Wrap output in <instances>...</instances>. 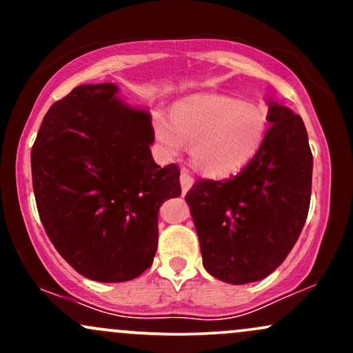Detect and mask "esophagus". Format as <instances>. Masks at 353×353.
<instances>
[{"label": "esophagus", "mask_w": 353, "mask_h": 353, "mask_svg": "<svg viewBox=\"0 0 353 353\" xmlns=\"http://www.w3.org/2000/svg\"><path fill=\"white\" fill-rule=\"evenodd\" d=\"M181 188H182V192H188V190L192 188V184H194V177H192V174H190L188 169H182L181 171Z\"/></svg>", "instance_id": "1"}]
</instances>
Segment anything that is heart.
Returning <instances> with one entry per match:
<instances>
[{
  "label": "heart",
  "instance_id": "b5f03b06",
  "mask_svg": "<svg viewBox=\"0 0 353 353\" xmlns=\"http://www.w3.org/2000/svg\"><path fill=\"white\" fill-rule=\"evenodd\" d=\"M156 137L169 154L192 144V163L205 176L225 177L245 168L264 144L269 109L229 96H202L177 104L172 121L154 119Z\"/></svg>",
  "mask_w": 353,
  "mask_h": 353
}]
</instances>
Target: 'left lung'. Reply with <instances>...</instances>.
Returning <instances> with one entry per match:
<instances>
[{"label":"left lung","instance_id":"8db88e82","mask_svg":"<svg viewBox=\"0 0 353 353\" xmlns=\"http://www.w3.org/2000/svg\"><path fill=\"white\" fill-rule=\"evenodd\" d=\"M269 123L261 151L237 176L199 179L185 194L205 270L237 285L272 274L309 214L314 157L302 117L269 103Z\"/></svg>","mask_w":353,"mask_h":353}]
</instances>
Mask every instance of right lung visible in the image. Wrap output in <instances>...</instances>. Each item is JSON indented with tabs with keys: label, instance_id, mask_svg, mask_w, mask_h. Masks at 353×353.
Wrapping results in <instances>:
<instances>
[{
	"label": "right lung",
	"instance_id": "obj_1",
	"mask_svg": "<svg viewBox=\"0 0 353 353\" xmlns=\"http://www.w3.org/2000/svg\"><path fill=\"white\" fill-rule=\"evenodd\" d=\"M111 83L56 101L31 151L48 237L76 272L125 282L152 265L161 204L181 196L179 168L154 163L151 116L117 99Z\"/></svg>",
	"mask_w": 353,
	"mask_h": 353
}]
</instances>
